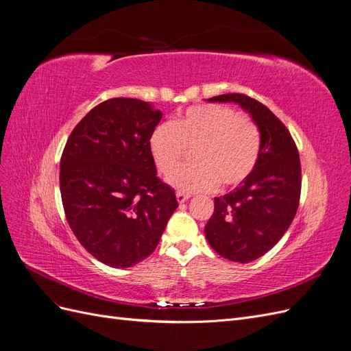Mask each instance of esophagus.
<instances>
[{
	"label": "esophagus",
	"mask_w": 351,
	"mask_h": 351,
	"mask_svg": "<svg viewBox=\"0 0 351 351\" xmlns=\"http://www.w3.org/2000/svg\"><path fill=\"white\" fill-rule=\"evenodd\" d=\"M176 197H177V200H178V204H184L186 200L190 199V195H186V193H183V192H177V193H176Z\"/></svg>",
	"instance_id": "1"
}]
</instances>
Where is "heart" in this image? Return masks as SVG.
<instances>
[{
    "label": "heart",
    "instance_id": "obj_1",
    "mask_svg": "<svg viewBox=\"0 0 351 351\" xmlns=\"http://www.w3.org/2000/svg\"><path fill=\"white\" fill-rule=\"evenodd\" d=\"M196 162L178 168L168 182L183 192H208L218 183L237 186L258 162L261 134L250 117L217 104L195 105L174 123L156 125L149 151L156 169L167 176L183 161L189 149Z\"/></svg>",
    "mask_w": 351,
    "mask_h": 351
}]
</instances>
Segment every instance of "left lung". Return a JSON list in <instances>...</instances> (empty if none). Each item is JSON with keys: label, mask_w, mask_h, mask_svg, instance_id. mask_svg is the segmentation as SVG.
<instances>
[{"label": "left lung", "mask_w": 351, "mask_h": 351, "mask_svg": "<svg viewBox=\"0 0 351 351\" xmlns=\"http://www.w3.org/2000/svg\"><path fill=\"white\" fill-rule=\"evenodd\" d=\"M209 102H234L252 115L261 133L258 162L232 192L215 197L205 236L219 256L247 263L263 256L289 230L299 208L302 167L289 129L268 107L243 93Z\"/></svg>", "instance_id": "left-lung-1"}]
</instances>
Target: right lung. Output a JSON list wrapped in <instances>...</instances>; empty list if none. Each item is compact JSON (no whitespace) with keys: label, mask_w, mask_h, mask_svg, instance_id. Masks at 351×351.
Wrapping results in <instances>:
<instances>
[{"label":"right lung","mask_w":351,"mask_h":351,"mask_svg":"<svg viewBox=\"0 0 351 351\" xmlns=\"http://www.w3.org/2000/svg\"><path fill=\"white\" fill-rule=\"evenodd\" d=\"M161 119L151 102L104 101L74 127L62 151L60 190L69 226L108 267L129 268L149 256L178 206L149 151Z\"/></svg>","instance_id":"obj_1"}]
</instances>
